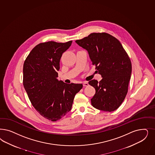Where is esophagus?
<instances>
[{"label":"esophagus","mask_w":155,"mask_h":155,"mask_svg":"<svg viewBox=\"0 0 155 155\" xmlns=\"http://www.w3.org/2000/svg\"><path fill=\"white\" fill-rule=\"evenodd\" d=\"M83 85L84 87H88V86L89 85V84H88V82H87V81H84V82H83Z\"/></svg>","instance_id":"esophagus-1"}]
</instances>
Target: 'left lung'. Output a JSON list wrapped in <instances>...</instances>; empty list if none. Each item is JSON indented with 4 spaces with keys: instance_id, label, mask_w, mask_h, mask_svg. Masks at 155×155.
<instances>
[{
    "instance_id": "obj_1",
    "label": "left lung",
    "mask_w": 155,
    "mask_h": 155,
    "mask_svg": "<svg viewBox=\"0 0 155 155\" xmlns=\"http://www.w3.org/2000/svg\"><path fill=\"white\" fill-rule=\"evenodd\" d=\"M76 43L87 50L96 72L103 78L89 84L96 92L91 104L96 109L112 112L125 99L132 72L130 57L120 41L105 32L91 33Z\"/></svg>"
}]
</instances>
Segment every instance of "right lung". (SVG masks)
<instances>
[{"instance_id":"add662e5","label":"right lung","mask_w":155,"mask_h":155,"mask_svg":"<svg viewBox=\"0 0 155 155\" xmlns=\"http://www.w3.org/2000/svg\"><path fill=\"white\" fill-rule=\"evenodd\" d=\"M72 41L41 43L31 50L23 65V83L30 101L41 116L60 120L71 110L82 84H67L57 79L63 53Z\"/></svg>"}]
</instances>
